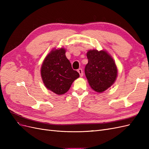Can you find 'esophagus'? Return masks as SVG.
<instances>
[{
	"label": "esophagus",
	"mask_w": 149,
	"mask_h": 149,
	"mask_svg": "<svg viewBox=\"0 0 149 149\" xmlns=\"http://www.w3.org/2000/svg\"><path fill=\"white\" fill-rule=\"evenodd\" d=\"M78 72L79 73L80 76H83V71L81 68H79L78 70Z\"/></svg>",
	"instance_id": "34e87169"
}]
</instances>
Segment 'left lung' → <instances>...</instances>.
<instances>
[{
    "instance_id": "1",
    "label": "left lung",
    "mask_w": 149,
    "mask_h": 149,
    "mask_svg": "<svg viewBox=\"0 0 149 149\" xmlns=\"http://www.w3.org/2000/svg\"><path fill=\"white\" fill-rule=\"evenodd\" d=\"M87 58L84 72L90 86L96 92L104 91L114 83L118 74L114 60L106 52L96 49L89 50Z\"/></svg>"
}]
</instances>
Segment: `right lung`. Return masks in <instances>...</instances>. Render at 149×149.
Wrapping results in <instances>:
<instances>
[{"label": "right lung", "instance_id": "1", "mask_svg": "<svg viewBox=\"0 0 149 149\" xmlns=\"http://www.w3.org/2000/svg\"><path fill=\"white\" fill-rule=\"evenodd\" d=\"M65 49L52 50L44 60L41 76L47 89L56 94H63L68 91L79 74L71 67L65 55Z\"/></svg>", "mask_w": 149, "mask_h": 149}]
</instances>
